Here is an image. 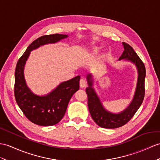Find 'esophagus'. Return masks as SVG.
<instances>
[{
	"label": "esophagus",
	"mask_w": 160,
	"mask_h": 160,
	"mask_svg": "<svg viewBox=\"0 0 160 160\" xmlns=\"http://www.w3.org/2000/svg\"><path fill=\"white\" fill-rule=\"evenodd\" d=\"M79 85H80V88H84L86 86V81L84 79H81L79 81Z\"/></svg>",
	"instance_id": "esophagus-1"
}]
</instances>
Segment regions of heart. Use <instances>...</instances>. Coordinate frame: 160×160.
Returning <instances> with one entry per match:
<instances>
[{
	"label": "heart",
	"mask_w": 160,
	"mask_h": 160,
	"mask_svg": "<svg viewBox=\"0 0 160 160\" xmlns=\"http://www.w3.org/2000/svg\"><path fill=\"white\" fill-rule=\"evenodd\" d=\"M98 48H95L94 49V52H98Z\"/></svg>",
	"instance_id": "1"
}]
</instances>
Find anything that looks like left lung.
I'll return each instance as SVG.
<instances>
[{
  "mask_svg": "<svg viewBox=\"0 0 160 160\" xmlns=\"http://www.w3.org/2000/svg\"><path fill=\"white\" fill-rule=\"evenodd\" d=\"M124 51L119 60L125 59L134 63L138 70V81L133 100L127 108L118 114L112 113L107 111L93 88V79L91 74L87 75L88 87L86 88L88 94V105L92 118L97 125L103 128H119L126 124L133 118L142 102L145 97V78L146 70L145 64L141 58L134 52L132 47L126 42H123Z\"/></svg>",
  "mask_w": 160,
  "mask_h": 160,
  "instance_id": "1",
  "label": "left lung"
}]
</instances>
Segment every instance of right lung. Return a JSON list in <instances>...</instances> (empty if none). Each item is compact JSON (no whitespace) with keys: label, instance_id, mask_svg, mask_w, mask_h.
<instances>
[{"label":"right lung","instance_id":"add662e5","mask_svg":"<svg viewBox=\"0 0 160 160\" xmlns=\"http://www.w3.org/2000/svg\"><path fill=\"white\" fill-rule=\"evenodd\" d=\"M68 35L54 34L44 35L34 40L20 57L15 68L14 93L17 104L31 122L42 126H53L63 118L72 96L79 89L80 76L64 82L48 94L35 95L27 86L24 68L31 51L45 44L55 43Z\"/></svg>","mask_w":160,"mask_h":160}]
</instances>
